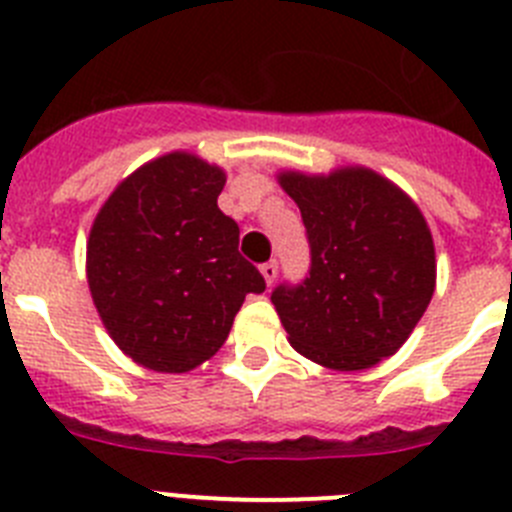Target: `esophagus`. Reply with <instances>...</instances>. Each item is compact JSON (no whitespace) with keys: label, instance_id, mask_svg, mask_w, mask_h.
Wrapping results in <instances>:
<instances>
[{"label":"esophagus","instance_id":"1","mask_svg":"<svg viewBox=\"0 0 512 512\" xmlns=\"http://www.w3.org/2000/svg\"><path fill=\"white\" fill-rule=\"evenodd\" d=\"M277 271V261H266V264H261V277H264V282L269 284V287L274 284V279H277Z\"/></svg>","mask_w":512,"mask_h":512}]
</instances>
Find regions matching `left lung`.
I'll list each match as a JSON object with an SVG mask.
<instances>
[{
    "label": "left lung",
    "instance_id": "1",
    "mask_svg": "<svg viewBox=\"0 0 512 512\" xmlns=\"http://www.w3.org/2000/svg\"><path fill=\"white\" fill-rule=\"evenodd\" d=\"M310 241V277L277 287L297 354L336 372H359L408 341L436 289V248L420 207L366 166L330 174L279 171Z\"/></svg>",
    "mask_w": 512,
    "mask_h": 512
}]
</instances>
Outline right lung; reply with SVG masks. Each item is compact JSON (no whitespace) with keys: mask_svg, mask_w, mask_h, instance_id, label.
I'll list each match as a JSON object with an SVG mask.
<instances>
[{"mask_svg":"<svg viewBox=\"0 0 512 512\" xmlns=\"http://www.w3.org/2000/svg\"><path fill=\"white\" fill-rule=\"evenodd\" d=\"M225 171L187 151L125 176L94 217L87 282L122 354L153 372H192L217 354L246 295L264 292L217 197Z\"/></svg>","mask_w":512,"mask_h":512,"instance_id":"add662e5","label":"right lung"}]
</instances>
